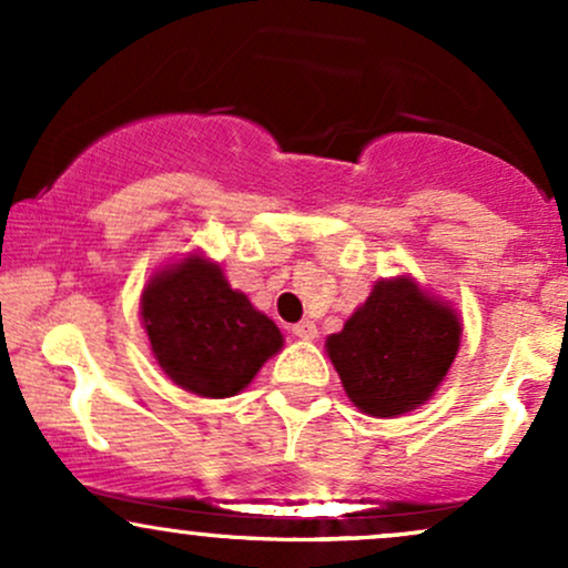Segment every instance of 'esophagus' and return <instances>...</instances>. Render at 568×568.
Wrapping results in <instances>:
<instances>
[{
    "mask_svg": "<svg viewBox=\"0 0 568 568\" xmlns=\"http://www.w3.org/2000/svg\"><path fill=\"white\" fill-rule=\"evenodd\" d=\"M291 331H293V336L302 338V342H312V338H317V325L312 323V321L296 323Z\"/></svg>",
    "mask_w": 568,
    "mask_h": 568,
    "instance_id": "obj_1",
    "label": "esophagus"
}]
</instances>
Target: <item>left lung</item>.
<instances>
[{
	"label": "left lung",
	"instance_id": "left-lung-1",
	"mask_svg": "<svg viewBox=\"0 0 568 568\" xmlns=\"http://www.w3.org/2000/svg\"><path fill=\"white\" fill-rule=\"evenodd\" d=\"M459 315L400 275L379 280L325 342L344 393L371 416H397L433 397L459 349Z\"/></svg>",
	"mask_w": 568,
	"mask_h": 568
}]
</instances>
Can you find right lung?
<instances>
[{
  "mask_svg": "<svg viewBox=\"0 0 568 568\" xmlns=\"http://www.w3.org/2000/svg\"><path fill=\"white\" fill-rule=\"evenodd\" d=\"M141 321L160 368L202 397L237 395L283 347L277 325L200 253L149 280Z\"/></svg>",
  "mask_w": 568,
  "mask_h": 568,
  "instance_id": "right-lung-1",
  "label": "right lung"
}]
</instances>
